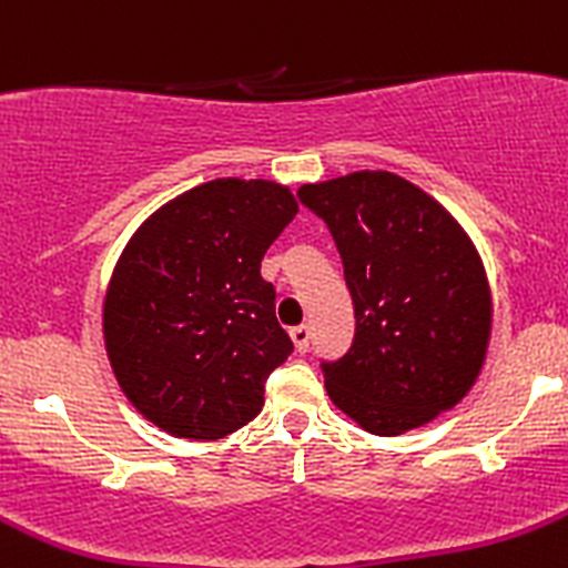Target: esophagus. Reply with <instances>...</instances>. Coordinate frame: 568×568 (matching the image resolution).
I'll return each mask as SVG.
<instances>
[{
    "instance_id": "34e87169",
    "label": "esophagus",
    "mask_w": 568,
    "mask_h": 568,
    "mask_svg": "<svg viewBox=\"0 0 568 568\" xmlns=\"http://www.w3.org/2000/svg\"><path fill=\"white\" fill-rule=\"evenodd\" d=\"M291 341H294L296 352H307V346H311V327H307V324L294 327L291 329Z\"/></svg>"
}]
</instances>
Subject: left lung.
I'll return each mask as SVG.
<instances>
[{"label":"left lung","mask_w":568,"mask_h":568,"mask_svg":"<svg viewBox=\"0 0 568 568\" xmlns=\"http://www.w3.org/2000/svg\"><path fill=\"white\" fill-rule=\"evenodd\" d=\"M296 196L327 224L355 305L349 352L322 361L335 407L374 436H399L458 405L491 335L486 268L464 227L390 172L302 185Z\"/></svg>","instance_id":"8db88e82"}]
</instances>
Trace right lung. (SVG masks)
I'll return each mask as SVG.
<instances>
[{
    "mask_svg": "<svg viewBox=\"0 0 568 568\" xmlns=\"http://www.w3.org/2000/svg\"><path fill=\"white\" fill-rule=\"evenodd\" d=\"M296 200L268 180H213L152 213L104 296L110 366L161 430L216 442L261 413L266 377L294 352L261 277Z\"/></svg>",
    "mask_w": 568,
    "mask_h": 568,
    "instance_id": "add662e5",
    "label": "right lung"
}]
</instances>
